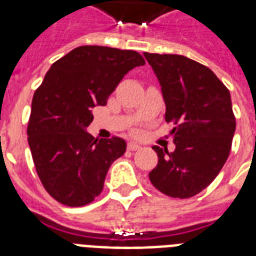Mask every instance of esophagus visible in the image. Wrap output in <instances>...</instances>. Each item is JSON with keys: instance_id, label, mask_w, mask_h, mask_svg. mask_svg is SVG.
I'll return each mask as SVG.
<instances>
[{"instance_id": "1", "label": "esophagus", "mask_w": 256, "mask_h": 256, "mask_svg": "<svg viewBox=\"0 0 256 256\" xmlns=\"http://www.w3.org/2000/svg\"><path fill=\"white\" fill-rule=\"evenodd\" d=\"M128 148L130 150V152H134V150H138V148H140V146L138 144H136V142H128Z\"/></svg>"}]
</instances>
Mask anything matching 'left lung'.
<instances>
[{"label":"left lung","instance_id":"8db88e82","mask_svg":"<svg viewBox=\"0 0 256 256\" xmlns=\"http://www.w3.org/2000/svg\"><path fill=\"white\" fill-rule=\"evenodd\" d=\"M160 81L175 150L154 146L152 186L171 198H190L226 164L235 132L230 92L207 66L179 54L144 53Z\"/></svg>","mask_w":256,"mask_h":256}]
</instances>
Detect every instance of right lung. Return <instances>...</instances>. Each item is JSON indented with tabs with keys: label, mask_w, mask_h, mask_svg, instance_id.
<instances>
[{
	"label": "right lung",
	"mask_w": 256,
	"mask_h": 256,
	"mask_svg": "<svg viewBox=\"0 0 256 256\" xmlns=\"http://www.w3.org/2000/svg\"><path fill=\"white\" fill-rule=\"evenodd\" d=\"M142 65L134 50L80 46L54 62L34 92L28 142L45 190L62 204L92 202L108 168L126 152L122 138L96 140L86 128L92 108L108 104L122 78Z\"/></svg>",
	"instance_id": "obj_1"
}]
</instances>
